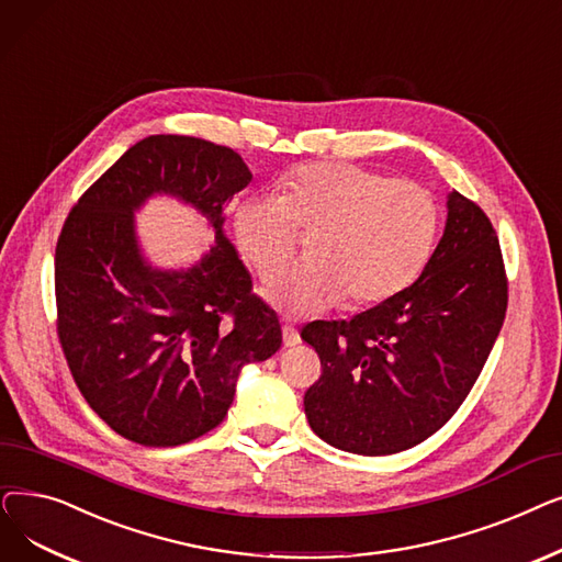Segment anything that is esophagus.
<instances>
[{"label":"esophagus","mask_w":562,"mask_h":562,"mask_svg":"<svg viewBox=\"0 0 562 562\" xmlns=\"http://www.w3.org/2000/svg\"><path fill=\"white\" fill-rule=\"evenodd\" d=\"M300 342H302V338H300V331L295 327H283V345L285 347H295Z\"/></svg>","instance_id":"esophagus-1"}]
</instances>
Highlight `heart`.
I'll use <instances>...</instances> for the list:
<instances>
[{"mask_svg":"<svg viewBox=\"0 0 562 562\" xmlns=\"http://www.w3.org/2000/svg\"><path fill=\"white\" fill-rule=\"evenodd\" d=\"M297 228L315 233L311 260L281 274L265 297L285 317L306 319L347 300H391L430 260L441 207L423 184L393 180L347 162L300 169L285 196L251 194L235 210V237L262 281L295 254Z\"/></svg>","mask_w":562,"mask_h":562,"instance_id":"obj_1","label":"heart"}]
</instances>
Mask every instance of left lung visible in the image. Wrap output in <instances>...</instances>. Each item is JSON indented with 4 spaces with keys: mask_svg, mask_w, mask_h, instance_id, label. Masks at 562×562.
<instances>
[{
    "mask_svg": "<svg viewBox=\"0 0 562 562\" xmlns=\"http://www.w3.org/2000/svg\"><path fill=\"white\" fill-rule=\"evenodd\" d=\"M507 306L492 222L460 192L420 277L352 319L302 329L323 375L304 393L311 430L355 456H393L432 437L483 370Z\"/></svg>",
    "mask_w": 562,
    "mask_h": 562,
    "instance_id": "left-lung-1",
    "label": "left lung"
}]
</instances>
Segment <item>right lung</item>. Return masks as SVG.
Here are the masks:
<instances>
[{
	"mask_svg": "<svg viewBox=\"0 0 562 562\" xmlns=\"http://www.w3.org/2000/svg\"><path fill=\"white\" fill-rule=\"evenodd\" d=\"M254 182L245 159L196 137L127 148L68 215L55 256L59 338L91 409L142 446H180L217 427L247 363L281 347L277 313L224 231V207ZM150 198L192 206L213 233L187 268H159L136 233Z\"/></svg>",
	"mask_w": 562,
	"mask_h": 562,
	"instance_id": "add662e5",
	"label": "right lung"
}]
</instances>
